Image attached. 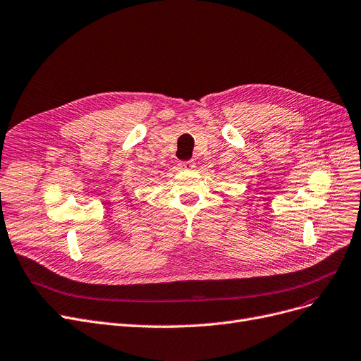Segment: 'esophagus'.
<instances>
[{
	"mask_svg": "<svg viewBox=\"0 0 361 361\" xmlns=\"http://www.w3.org/2000/svg\"><path fill=\"white\" fill-rule=\"evenodd\" d=\"M178 166H180V169H183V171H190V169L195 168V162H193V161H184V162H180Z\"/></svg>",
	"mask_w": 361,
	"mask_h": 361,
	"instance_id": "esophagus-1",
	"label": "esophagus"
}]
</instances>
